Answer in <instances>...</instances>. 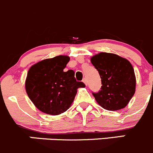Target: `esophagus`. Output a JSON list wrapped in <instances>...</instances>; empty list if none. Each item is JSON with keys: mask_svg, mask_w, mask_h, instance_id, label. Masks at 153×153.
Segmentation results:
<instances>
[{"mask_svg": "<svg viewBox=\"0 0 153 153\" xmlns=\"http://www.w3.org/2000/svg\"><path fill=\"white\" fill-rule=\"evenodd\" d=\"M82 82H83L85 83V85H88V82H87V79H86L85 78H84V79H83Z\"/></svg>", "mask_w": 153, "mask_h": 153, "instance_id": "1", "label": "esophagus"}]
</instances>
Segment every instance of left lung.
Here are the masks:
<instances>
[{"instance_id":"1","label":"left lung","mask_w":153,"mask_h":153,"mask_svg":"<svg viewBox=\"0 0 153 153\" xmlns=\"http://www.w3.org/2000/svg\"><path fill=\"white\" fill-rule=\"evenodd\" d=\"M91 62L100 76L102 87L92 93L104 109L116 111L125 108L135 92L134 68L126 59L110 53H100Z\"/></svg>"}]
</instances>
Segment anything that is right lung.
Wrapping results in <instances>:
<instances>
[{"label": "right lung", "mask_w": 153, "mask_h": 153, "mask_svg": "<svg viewBox=\"0 0 153 153\" xmlns=\"http://www.w3.org/2000/svg\"><path fill=\"white\" fill-rule=\"evenodd\" d=\"M69 61L68 56H57L36 63L27 72V95L35 106L45 114L58 115L67 111L77 88L85 86L82 82H76L73 70L64 71Z\"/></svg>", "instance_id": "obj_1"}]
</instances>
